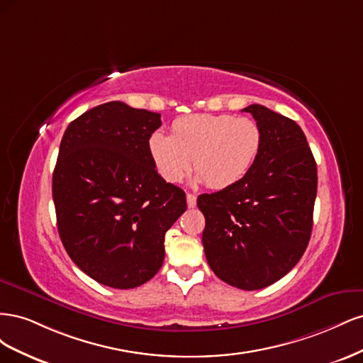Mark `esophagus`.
Masks as SVG:
<instances>
[{
    "instance_id": "esophagus-1",
    "label": "esophagus",
    "mask_w": 363,
    "mask_h": 363,
    "mask_svg": "<svg viewBox=\"0 0 363 363\" xmlns=\"http://www.w3.org/2000/svg\"><path fill=\"white\" fill-rule=\"evenodd\" d=\"M186 201H188V207H195L196 206V195L188 194L186 195Z\"/></svg>"
}]
</instances>
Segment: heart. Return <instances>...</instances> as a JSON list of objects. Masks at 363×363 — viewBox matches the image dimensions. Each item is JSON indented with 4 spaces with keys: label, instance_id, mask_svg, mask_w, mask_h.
Returning a JSON list of instances; mask_svg holds the SVG:
<instances>
[{
    "label": "heart",
    "instance_id": "1",
    "mask_svg": "<svg viewBox=\"0 0 363 363\" xmlns=\"http://www.w3.org/2000/svg\"><path fill=\"white\" fill-rule=\"evenodd\" d=\"M260 125L250 118L200 113L179 118L172 136L157 130L148 139V151L162 177L180 182L194 169L208 188L224 189L242 180L262 148Z\"/></svg>",
    "mask_w": 363,
    "mask_h": 363
}]
</instances>
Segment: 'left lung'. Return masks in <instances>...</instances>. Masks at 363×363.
Returning <instances> with one entry per match:
<instances>
[{
    "mask_svg": "<svg viewBox=\"0 0 363 363\" xmlns=\"http://www.w3.org/2000/svg\"><path fill=\"white\" fill-rule=\"evenodd\" d=\"M262 128L256 163L239 183L203 194V247L208 267L244 291L276 283L309 244L316 199V162L295 121L260 104L244 108Z\"/></svg>",
    "mask_w": 363,
    "mask_h": 363,
    "instance_id": "1",
    "label": "left lung"
}]
</instances>
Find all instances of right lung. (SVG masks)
Returning <instances> with one entry per match:
<instances>
[{
	"mask_svg": "<svg viewBox=\"0 0 363 363\" xmlns=\"http://www.w3.org/2000/svg\"><path fill=\"white\" fill-rule=\"evenodd\" d=\"M160 113L111 101L65 130L52 172L57 230L68 256L104 286L133 289L164 259V233L186 194L164 182L148 151Z\"/></svg>",
	"mask_w": 363,
	"mask_h": 363,
	"instance_id": "add662e5",
	"label": "right lung"
}]
</instances>
